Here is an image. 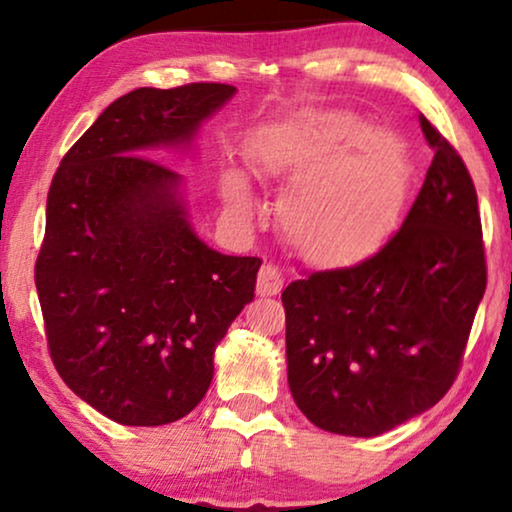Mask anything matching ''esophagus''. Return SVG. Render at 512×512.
Here are the masks:
<instances>
[{"label":"esophagus","instance_id":"1","mask_svg":"<svg viewBox=\"0 0 512 512\" xmlns=\"http://www.w3.org/2000/svg\"><path fill=\"white\" fill-rule=\"evenodd\" d=\"M284 289V277L279 268L275 265H263L261 272H258V282H256V293L261 298H270V296H277V293H282Z\"/></svg>","mask_w":512,"mask_h":512}]
</instances>
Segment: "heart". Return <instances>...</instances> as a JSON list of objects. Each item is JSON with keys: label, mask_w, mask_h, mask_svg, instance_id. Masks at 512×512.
Listing matches in <instances>:
<instances>
[{"label": "heart", "mask_w": 512, "mask_h": 512, "mask_svg": "<svg viewBox=\"0 0 512 512\" xmlns=\"http://www.w3.org/2000/svg\"><path fill=\"white\" fill-rule=\"evenodd\" d=\"M296 132L312 144L300 158H279L275 149L254 151L265 174L291 170L312 174L291 188L279 205V226L307 263L352 268L375 256L401 221L410 184L405 151L380 130L345 111L305 116ZM226 198L240 212L251 209L242 179L226 181Z\"/></svg>", "instance_id": "obj_1"}]
</instances>
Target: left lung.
Listing matches in <instances>:
<instances>
[{"mask_svg":"<svg viewBox=\"0 0 512 512\" xmlns=\"http://www.w3.org/2000/svg\"><path fill=\"white\" fill-rule=\"evenodd\" d=\"M431 167L403 226L352 268L286 286L289 389L319 429L370 438L457 380L487 261L478 193L457 149L419 114Z\"/></svg>","mask_w":512,"mask_h":512,"instance_id":"1","label":"left lung"}]
</instances>
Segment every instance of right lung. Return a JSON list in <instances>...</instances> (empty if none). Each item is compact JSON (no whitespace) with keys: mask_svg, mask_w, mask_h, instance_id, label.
Returning a JSON list of instances; mask_svg holds the SVG:
<instances>
[{"mask_svg":"<svg viewBox=\"0 0 512 512\" xmlns=\"http://www.w3.org/2000/svg\"><path fill=\"white\" fill-rule=\"evenodd\" d=\"M228 83L137 88L60 160L34 284L53 366L125 426L186 417L214 375V347L254 300L261 258L209 249L188 223L181 174L149 156L188 144Z\"/></svg>","mask_w":512,"mask_h":512,"instance_id":"right-lung-1","label":"right lung"}]
</instances>
